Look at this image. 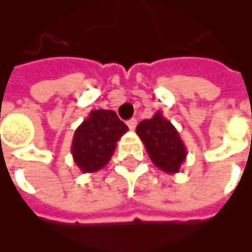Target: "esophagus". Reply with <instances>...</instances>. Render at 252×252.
I'll return each instance as SVG.
<instances>
[{"label": "esophagus", "mask_w": 252, "mask_h": 252, "mask_svg": "<svg viewBox=\"0 0 252 252\" xmlns=\"http://www.w3.org/2000/svg\"><path fill=\"white\" fill-rule=\"evenodd\" d=\"M126 124H128V126H129L130 130H133L134 128H136V126H137V120H136V119H130V120H128V122H126Z\"/></svg>", "instance_id": "34e87169"}]
</instances>
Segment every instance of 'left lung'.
Returning <instances> with one entry per match:
<instances>
[{
  "instance_id": "obj_1",
  "label": "left lung",
  "mask_w": 252,
  "mask_h": 252,
  "mask_svg": "<svg viewBox=\"0 0 252 252\" xmlns=\"http://www.w3.org/2000/svg\"><path fill=\"white\" fill-rule=\"evenodd\" d=\"M136 133L145 145L150 159L159 170L176 174L187 158V149L176 128L158 111L152 119L142 120Z\"/></svg>"
}]
</instances>
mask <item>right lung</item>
Masks as SVG:
<instances>
[{
    "mask_svg": "<svg viewBox=\"0 0 252 252\" xmlns=\"http://www.w3.org/2000/svg\"><path fill=\"white\" fill-rule=\"evenodd\" d=\"M126 130L128 126L114 111H91L73 136L70 152L77 167L84 174L104 167Z\"/></svg>",
    "mask_w": 252,
    "mask_h": 252,
    "instance_id": "add662e5",
    "label": "right lung"
}]
</instances>
